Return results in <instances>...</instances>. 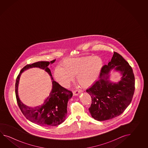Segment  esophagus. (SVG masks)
Segmentation results:
<instances>
[{
	"label": "esophagus",
	"mask_w": 148,
	"mask_h": 148,
	"mask_svg": "<svg viewBox=\"0 0 148 148\" xmlns=\"http://www.w3.org/2000/svg\"><path fill=\"white\" fill-rule=\"evenodd\" d=\"M82 92V90H76L75 91H73V95L74 96H77Z\"/></svg>",
	"instance_id": "34e87169"
}]
</instances>
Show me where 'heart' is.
I'll return each instance as SVG.
<instances>
[{
    "instance_id": "obj_1",
    "label": "heart",
    "mask_w": 148,
    "mask_h": 148,
    "mask_svg": "<svg viewBox=\"0 0 148 148\" xmlns=\"http://www.w3.org/2000/svg\"><path fill=\"white\" fill-rule=\"evenodd\" d=\"M61 68L54 70V77L61 86L67 88L74 80L83 88H88L97 80L103 66V60L98 56L70 58L63 60Z\"/></svg>"
}]
</instances>
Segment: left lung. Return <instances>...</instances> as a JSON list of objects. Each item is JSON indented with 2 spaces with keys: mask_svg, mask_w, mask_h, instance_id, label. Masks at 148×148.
<instances>
[{
  "mask_svg": "<svg viewBox=\"0 0 148 148\" xmlns=\"http://www.w3.org/2000/svg\"><path fill=\"white\" fill-rule=\"evenodd\" d=\"M113 69L121 73L119 82L109 80ZM134 89L135 78L131 66L122 56L114 52L111 61L103 66L99 80L86 90L92 99L89 108L91 116L103 121L119 116L131 103Z\"/></svg>",
  "mask_w": 148,
  "mask_h": 148,
  "instance_id": "obj_1",
  "label": "left lung"
}]
</instances>
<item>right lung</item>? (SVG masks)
<instances>
[{
	"instance_id": "add662e5",
	"label": "right lung",
	"mask_w": 148,
	"mask_h": 148,
	"mask_svg": "<svg viewBox=\"0 0 148 148\" xmlns=\"http://www.w3.org/2000/svg\"><path fill=\"white\" fill-rule=\"evenodd\" d=\"M55 61H38L27 64L21 70L16 79L15 94L20 110L27 120L42 126H53L63 123L67 114L68 102L73 95L71 91L63 88L54 80L50 70L47 66L50 64L53 63ZM35 67L44 69L51 75L53 81V88L49 96L45 100L43 104L34 108L29 107L20 100L18 95V86L21 73L26 69Z\"/></svg>"
}]
</instances>
